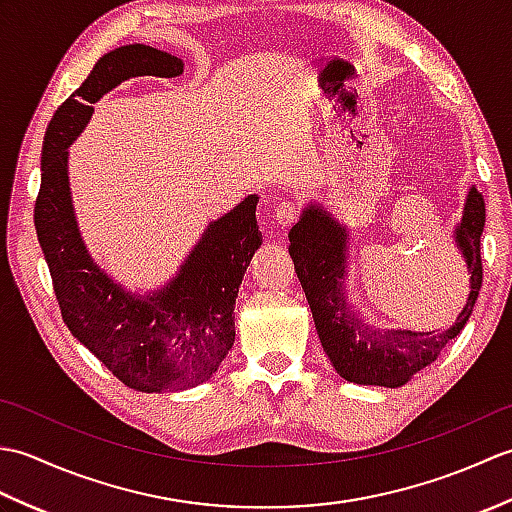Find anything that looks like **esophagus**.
Returning a JSON list of instances; mask_svg holds the SVG:
<instances>
[{
    "label": "esophagus",
    "instance_id": "34e87169",
    "mask_svg": "<svg viewBox=\"0 0 512 512\" xmlns=\"http://www.w3.org/2000/svg\"><path fill=\"white\" fill-rule=\"evenodd\" d=\"M299 213H301V206L297 200H292V198H284L275 206V215H277L279 226H290L292 222H297Z\"/></svg>",
    "mask_w": 512,
    "mask_h": 512
}]
</instances>
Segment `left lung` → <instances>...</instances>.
<instances>
[{"label": "left lung", "instance_id": "left-lung-1", "mask_svg": "<svg viewBox=\"0 0 512 512\" xmlns=\"http://www.w3.org/2000/svg\"><path fill=\"white\" fill-rule=\"evenodd\" d=\"M486 206L477 189L469 191L462 222L455 231L466 268L471 273V295L458 321L444 332H411L369 328L347 308L343 297L345 235L321 209H310L290 228V257L306 292L314 325L325 354L336 372L358 385L400 387L436 361L442 347L469 321L482 288V250Z\"/></svg>", "mask_w": 512, "mask_h": 512}]
</instances>
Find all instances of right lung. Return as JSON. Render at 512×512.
Returning a JSON list of instances; mask_svg holds the SVG:
<instances>
[{"mask_svg":"<svg viewBox=\"0 0 512 512\" xmlns=\"http://www.w3.org/2000/svg\"><path fill=\"white\" fill-rule=\"evenodd\" d=\"M178 76L182 61L134 43L103 54L48 125L41 151L35 228L63 323L127 387L154 394L209 380L235 341V297L262 233L257 195L213 222L167 288L132 297L101 273L74 222L68 149L92 103L132 76Z\"/></svg>","mask_w":512,"mask_h":512,"instance_id":"1","label":"right lung"}]
</instances>
